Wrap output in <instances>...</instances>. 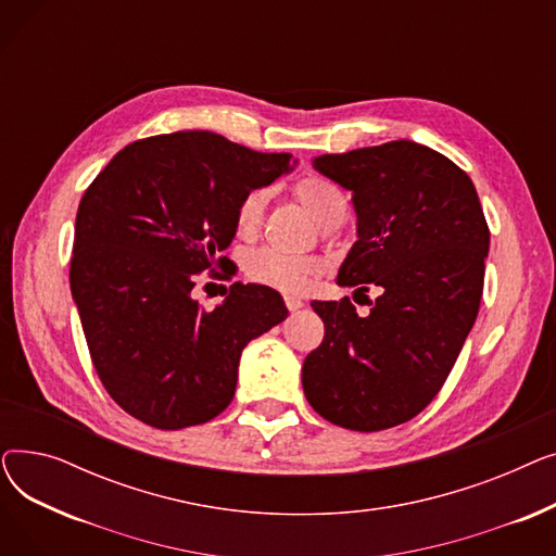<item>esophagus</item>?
Instances as JSON below:
<instances>
[{
    "label": "esophagus",
    "mask_w": 556,
    "mask_h": 556,
    "mask_svg": "<svg viewBox=\"0 0 556 556\" xmlns=\"http://www.w3.org/2000/svg\"><path fill=\"white\" fill-rule=\"evenodd\" d=\"M283 304H286V308L288 311H298V308H302L304 306V302L302 300H298V298H283Z\"/></svg>",
    "instance_id": "obj_1"
}]
</instances>
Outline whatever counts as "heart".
Masks as SVG:
<instances>
[{
  "instance_id": "heart-1",
  "label": "heart",
  "mask_w": 556,
  "mask_h": 556,
  "mask_svg": "<svg viewBox=\"0 0 556 556\" xmlns=\"http://www.w3.org/2000/svg\"><path fill=\"white\" fill-rule=\"evenodd\" d=\"M295 198L308 210V214L325 227H336L346 216V198L344 193L327 178L319 175H304L293 185ZM268 204V189L256 187L250 189L237 204L233 223L241 237H252L258 229L263 210ZM245 275L258 286H268L279 293L295 295L308 286L317 275V263L308 256L283 254L273 248H258L245 256Z\"/></svg>"
}]
</instances>
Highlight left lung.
Returning a JSON list of instances; mask_svg holds the SVG:
<instances>
[{
  "mask_svg": "<svg viewBox=\"0 0 556 556\" xmlns=\"http://www.w3.org/2000/svg\"><path fill=\"white\" fill-rule=\"evenodd\" d=\"M313 166L352 191L358 216L338 283L381 295L367 317L349 298L311 304L325 340L304 361V394L336 426L394 428L440 394L476 323L489 225L469 175L428 146L396 139Z\"/></svg>",
  "mask_w": 556,
  "mask_h": 556,
  "instance_id": "left-lung-1",
  "label": "left lung"
}]
</instances>
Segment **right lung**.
<instances>
[{
    "instance_id": "obj_1",
    "label": "right lung",
    "mask_w": 556,
    "mask_h": 556,
    "mask_svg": "<svg viewBox=\"0 0 556 556\" xmlns=\"http://www.w3.org/2000/svg\"><path fill=\"white\" fill-rule=\"evenodd\" d=\"M290 160L182 130L128 143L83 193L72 295L101 383L130 417L160 430L218 417L237 390L243 346L286 319L268 286L231 283L212 311L191 290L204 270L233 277L216 270L237 233V204Z\"/></svg>"
}]
</instances>
